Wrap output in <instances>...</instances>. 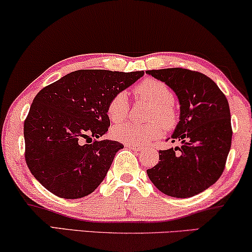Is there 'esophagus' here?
I'll return each mask as SVG.
<instances>
[{
	"instance_id": "1",
	"label": "esophagus",
	"mask_w": 252,
	"mask_h": 252,
	"mask_svg": "<svg viewBox=\"0 0 252 252\" xmlns=\"http://www.w3.org/2000/svg\"><path fill=\"white\" fill-rule=\"evenodd\" d=\"M125 147H127V148H129V149H132V150H136V151H140L141 149H142V148L141 147H139V146H134V144H125Z\"/></svg>"
}]
</instances>
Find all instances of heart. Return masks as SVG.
Masks as SVG:
<instances>
[{"instance_id": "b5f03b06", "label": "heart", "mask_w": 252, "mask_h": 252, "mask_svg": "<svg viewBox=\"0 0 252 252\" xmlns=\"http://www.w3.org/2000/svg\"><path fill=\"white\" fill-rule=\"evenodd\" d=\"M136 97L153 104L149 112V124L125 123L112 129V136L116 140L127 144L142 146L160 136L161 128H171L178 122V113L173 104L174 94L172 89L163 81L156 79H146L134 88ZM129 111V103L126 93L119 92L110 99L106 113L112 123L119 124L126 118Z\"/></svg>"}]
</instances>
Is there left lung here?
I'll return each mask as SVG.
<instances>
[{"label":"left lung","instance_id":"left-lung-1","mask_svg":"<svg viewBox=\"0 0 252 252\" xmlns=\"http://www.w3.org/2000/svg\"><path fill=\"white\" fill-rule=\"evenodd\" d=\"M178 96L180 117L171 139L181 147L159 150V161L147 170L158 190L177 198L204 191L222 174L232 144L229 104L205 74L187 68L150 70Z\"/></svg>","mask_w":252,"mask_h":252}]
</instances>
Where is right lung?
Instances as JSON below:
<instances>
[{
	"mask_svg": "<svg viewBox=\"0 0 252 252\" xmlns=\"http://www.w3.org/2000/svg\"><path fill=\"white\" fill-rule=\"evenodd\" d=\"M143 74L79 70L37 93L24 124L25 159L47 190L62 198H81L104 180L124 148L117 141L98 140L110 126L106 108Z\"/></svg>",
	"mask_w": 252,
	"mask_h": 252,
	"instance_id": "add662e5",
	"label": "right lung"
}]
</instances>
